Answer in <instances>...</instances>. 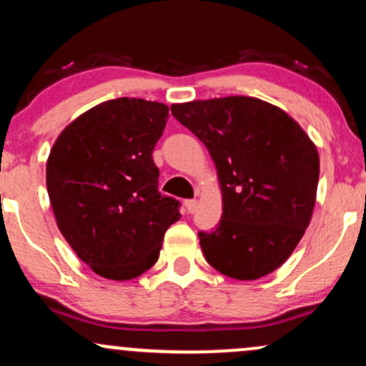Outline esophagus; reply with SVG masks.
Here are the masks:
<instances>
[{"label": "esophagus", "mask_w": 366, "mask_h": 366, "mask_svg": "<svg viewBox=\"0 0 366 366\" xmlns=\"http://www.w3.org/2000/svg\"><path fill=\"white\" fill-rule=\"evenodd\" d=\"M184 207H186L187 213H192L197 208V201L196 199H187L186 203H184Z\"/></svg>", "instance_id": "34e87169"}]
</instances>
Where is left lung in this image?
Masks as SVG:
<instances>
[{
    "mask_svg": "<svg viewBox=\"0 0 366 366\" xmlns=\"http://www.w3.org/2000/svg\"><path fill=\"white\" fill-rule=\"evenodd\" d=\"M170 110L207 146L222 189L218 227L197 234L207 262L237 280L272 274L312 220L320 175L317 146L284 110L249 96Z\"/></svg>",
    "mask_w": 366,
    "mask_h": 366,
    "instance_id": "8db88e82",
    "label": "left lung"
}]
</instances>
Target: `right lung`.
I'll list each match as a JSON object with an SVG mask.
<instances>
[{
	"label": "right lung",
	"mask_w": 366,
	"mask_h": 366,
	"mask_svg": "<svg viewBox=\"0 0 366 366\" xmlns=\"http://www.w3.org/2000/svg\"><path fill=\"white\" fill-rule=\"evenodd\" d=\"M169 107L137 98L96 104L66 125L46 165L56 225L94 274L136 279L157 263L179 201L158 192L153 149Z\"/></svg>",
	"instance_id": "obj_1"
}]
</instances>
